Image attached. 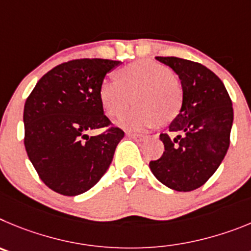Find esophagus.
Returning <instances> with one entry per match:
<instances>
[{
  "mask_svg": "<svg viewBox=\"0 0 251 251\" xmlns=\"http://www.w3.org/2000/svg\"><path fill=\"white\" fill-rule=\"evenodd\" d=\"M126 135L131 137V139L136 140V141H142V140H145L148 137L145 134H139V132H127Z\"/></svg>",
  "mask_w": 251,
  "mask_h": 251,
  "instance_id": "1",
  "label": "esophagus"
}]
</instances>
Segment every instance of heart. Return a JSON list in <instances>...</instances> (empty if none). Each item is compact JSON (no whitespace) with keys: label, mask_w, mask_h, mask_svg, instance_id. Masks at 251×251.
<instances>
[{"label":"heart","mask_w":251,"mask_h":251,"mask_svg":"<svg viewBox=\"0 0 251 251\" xmlns=\"http://www.w3.org/2000/svg\"><path fill=\"white\" fill-rule=\"evenodd\" d=\"M134 109L119 121L123 127L142 130L161 121L173 120L182 105L181 85L165 65L139 60L119 71V80L106 78L99 91L101 105L110 117L127 110L132 98Z\"/></svg>","instance_id":"obj_1"}]
</instances>
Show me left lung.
I'll return each instance as SVG.
<instances>
[{"instance_id": "left-lung-1", "label": "left lung", "mask_w": 251, "mask_h": 251, "mask_svg": "<svg viewBox=\"0 0 251 251\" xmlns=\"http://www.w3.org/2000/svg\"><path fill=\"white\" fill-rule=\"evenodd\" d=\"M177 74L182 86L179 115L160 134L165 151L150 169L176 191L202 186L218 170L230 145L234 112L224 83L204 65L179 57H156Z\"/></svg>"}]
</instances>
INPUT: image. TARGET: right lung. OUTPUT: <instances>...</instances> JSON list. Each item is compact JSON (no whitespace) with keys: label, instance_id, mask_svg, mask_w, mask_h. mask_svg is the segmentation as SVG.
<instances>
[{"label":"right lung","instance_id":"1","mask_svg":"<svg viewBox=\"0 0 251 251\" xmlns=\"http://www.w3.org/2000/svg\"><path fill=\"white\" fill-rule=\"evenodd\" d=\"M120 61L78 58L45 74L24 109L25 148L51 190L75 196L90 190L109 169L125 132L103 114L99 91ZM105 131L96 137L88 132Z\"/></svg>","mask_w":251,"mask_h":251}]
</instances>
